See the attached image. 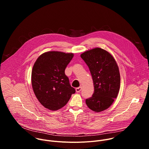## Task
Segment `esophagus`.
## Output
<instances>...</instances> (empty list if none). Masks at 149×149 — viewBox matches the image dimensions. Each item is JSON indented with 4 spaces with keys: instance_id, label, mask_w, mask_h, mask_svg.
Instances as JSON below:
<instances>
[{
    "instance_id": "1",
    "label": "esophagus",
    "mask_w": 149,
    "mask_h": 149,
    "mask_svg": "<svg viewBox=\"0 0 149 149\" xmlns=\"http://www.w3.org/2000/svg\"><path fill=\"white\" fill-rule=\"evenodd\" d=\"M81 90H82V87H78V88H77L75 89L77 93H79L81 91Z\"/></svg>"
}]
</instances>
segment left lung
Returning a JSON list of instances; mask_svg holds the SVG:
<instances>
[{"mask_svg":"<svg viewBox=\"0 0 149 149\" xmlns=\"http://www.w3.org/2000/svg\"><path fill=\"white\" fill-rule=\"evenodd\" d=\"M81 57L89 68L94 87L86 104L95 112L102 111L110 107L119 92L120 75L117 62L109 52L100 48L84 52Z\"/></svg>","mask_w":149,"mask_h":149,"instance_id":"8db88e82","label":"left lung"}]
</instances>
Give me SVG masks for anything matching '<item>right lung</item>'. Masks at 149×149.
Returning a JSON list of instances; mask_svg holds the SVG:
<instances>
[{"mask_svg": "<svg viewBox=\"0 0 149 149\" xmlns=\"http://www.w3.org/2000/svg\"><path fill=\"white\" fill-rule=\"evenodd\" d=\"M73 56L72 53L49 51L40 55L35 62L32 86L37 99L46 109L52 111L61 109L75 93L65 74Z\"/></svg>", "mask_w": 149, "mask_h": 149, "instance_id": "obj_1", "label": "right lung"}]
</instances>
